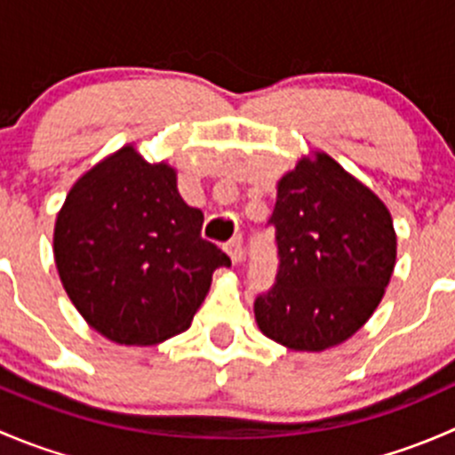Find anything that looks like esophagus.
<instances>
[{
  "mask_svg": "<svg viewBox=\"0 0 455 455\" xmlns=\"http://www.w3.org/2000/svg\"><path fill=\"white\" fill-rule=\"evenodd\" d=\"M224 249H227V253L231 257L233 264H240V261L244 259V240H242V237H233L231 242H227Z\"/></svg>",
  "mask_w": 455,
  "mask_h": 455,
  "instance_id": "1",
  "label": "esophagus"
}]
</instances>
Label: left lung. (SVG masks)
I'll return each instance as SVG.
<instances>
[{
  "instance_id": "left-lung-1",
  "label": "left lung",
  "mask_w": 455,
  "mask_h": 455,
  "mask_svg": "<svg viewBox=\"0 0 455 455\" xmlns=\"http://www.w3.org/2000/svg\"><path fill=\"white\" fill-rule=\"evenodd\" d=\"M268 224L279 266L273 288L255 299L261 332L299 352L350 339L380 304L396 264L387 206L316 151L277 182Z\"/></svg>"
}]
</instances>
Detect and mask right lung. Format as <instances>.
<instances>
[{
	"mask_svg": "<svg viewBox=\"0 0 455 455\" xmlns=\"http://www.w3.org/2000/svg\"><path fill=\"white\" fill-rule=\"evenodd\" d=\"M202 222L178 194L176 169L123 147L76 180L57 215L54 261L68 297L121 346L185 332L213 270L231 266L202 240Z\"/></svg>",
	"mask_w": 455,
	"mask_h": 455,
	"instance_id": "right-lung-1",
	"label": "right lung"
}]
</instances>
